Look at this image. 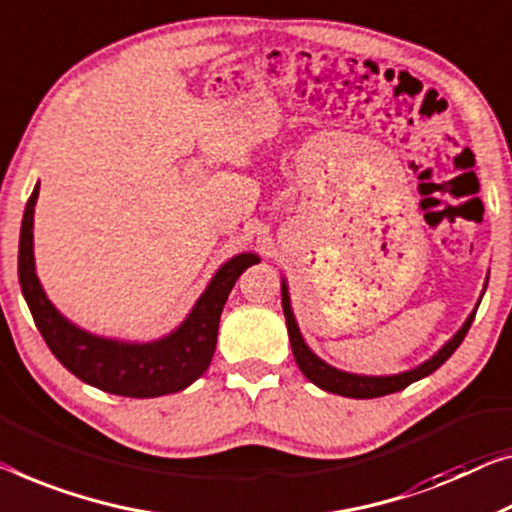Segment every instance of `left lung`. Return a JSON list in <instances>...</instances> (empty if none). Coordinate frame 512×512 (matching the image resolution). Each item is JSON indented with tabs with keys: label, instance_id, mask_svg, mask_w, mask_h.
I'll return each instance as SVG.
<instances>
[{
	"label": "left lung",
	"instance_id": "8db88e82",
	"mask_svg": "<svg viewBox=\"0 0 512 512\" xmlns=\"http://www.w3.org/2000/svg\"><path fill=\"white\" fill-rule=\"evenodd\" d=\"M282 312H285L287 319V333H289V342H292V352L296 358V365H299L301 372L308 377L312 384H317L319 388L329 393H338L345 395V398H358V400H368V398H381V395H391L398 393L402 388H407L414 381L423 379L427 375H432L434 370L441 368L448 358L453 356V352L457 347L462 345L464 335L469 333V326L474 322L476 312H471V317L467 319V324L457 331L455 338L448 342V345L441 349L439 354H434L430 361H425L418 368L402 372V375H393V377H365V375H349V372H340L331 368L329 363H324L322 358H317L315 354L310 352L308 345H305L301 338L299 326L294 322L292 308H289V296H287V285L282 282Z\"/></svg>",
	"mask_w": 512,
	"mask_h": 512
}]
</instances>
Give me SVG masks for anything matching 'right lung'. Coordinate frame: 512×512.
Masks as SVG:
<instances>
[{
	"label": "right lung",
	"mask_w": 512,
	"mask_h": 512,
	"mask_svg": "<svg viewBox=\"0 0 512 512\" xmlns=\"http://www.w3.org/2000/svg\"><path fill=\"white\" fill-rule=\"evenodd\" d=\"M38 188L41 183H36L34 193L29 195L22 216L18 278L36 329L41 331L45 345L57 356V361L85 384L124 398H158V395L177 393L202 377L216 352L220 312L225 308L227 296L236 278L248 266L257 264L259 257L243 253L220 266L186 322L163 340L149 345H126V342L96 338L66 322L55 305L45 299L41 282L36 278L32 227Z\"/></svg>",
	"instance_id": "add662e5"
}]
</instances>
